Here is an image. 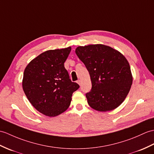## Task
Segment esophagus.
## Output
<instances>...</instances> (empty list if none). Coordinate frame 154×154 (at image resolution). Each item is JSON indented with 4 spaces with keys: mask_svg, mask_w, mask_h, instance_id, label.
Returning <instances> with one entry per match:
<instances>
[{
    "mask_svg": "<svg viewBox=\"0 0 154 154\" xmlns=\"http://www.w3.org/2000/svg\"><path fill=\"white\" fill-rule=\"evenodd\" d=\"M81 80H79V79L77 81V83L79 85H81Z\"/></svg>",
    "mask_w": 154,
    "mask_h": 154,
    "instance_id": "obj_1",
    "label": "esophagus"
}]
</instances>
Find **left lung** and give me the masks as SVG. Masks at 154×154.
<instances>
[{
  "label": "left lung",
  "instance_id": "left-lung-1",
  "mask_svg": "<svg viewBox=\"0 0 154 154\" xmlns=\"http://www.w3.org/2000/svg\"><path fill=\"white\" fill-rule=\"evenodd\" d=\"M75 53L91 76L92 88L86 94L88 105L100 112L113 110L120 106L133 83L125 57L103 45L78 46Z\"/></svg>",
  "mask_w": 154,
  "mask_h": 154
}]
</instances>
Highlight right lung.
Wrapping results in <instances>:
<instances>
[{"instance_id":"obj_1","label":"right lung","mask_w":154,"mask_h":154,"mask_svg":"<svg viewBox=\"0 0 154 154\" xmlns=\"http://www.w3.org/2000/svg\"><path fill=\"white\" fill-rule=\"evenodd\" d=\"M71 48L50 50L38 55L24 70L22 87L29 101L39 112L49 117L69 108L73 92L79 88L64 67Z\"/></svg>"}]
</instances>
